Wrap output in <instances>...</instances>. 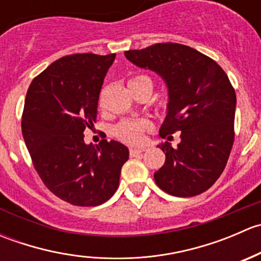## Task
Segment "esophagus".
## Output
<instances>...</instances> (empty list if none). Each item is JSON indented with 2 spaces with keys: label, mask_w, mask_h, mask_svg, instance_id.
<instances>
[{
  "label": "esophagus",
  "mask_w": 261,
  "mask_h": 261,
  "mask_svg": "<svg viewBox=\"0 0 261 261\" xmlns=\"http://www.w3.org/2000/svg\"><path fill=\"white\" fill-rule=\"evenodd\" d=\"M146 150V147H130V155L131 156H135V155L141 154Z\"/></svg>",
  "instance_id": "1"
}]
</instances>
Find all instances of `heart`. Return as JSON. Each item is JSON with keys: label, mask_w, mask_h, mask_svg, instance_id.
I'll list each match as a JSON object with an SVG mask.
<instances>
[{"label": "heart", "mask_w": 261, "mask_h": 261, "mask_svg": "<svg viewBox=\"0 0 261 261\" xmlns=\"http://www.w3.org/2000/svg\"><path fill=\"white\" fill-rule=\"evenodd\" d=\"M149 83L152 86V82L147 75H136L128 81V87L138 86V84ZM149 127V123L146 121H134V120H125L118 122L115 126L114 134L118 140L123 141L126 144H140L143 141L144 133Z\"/></svg>", "instance_id": "1"}]
</instances>
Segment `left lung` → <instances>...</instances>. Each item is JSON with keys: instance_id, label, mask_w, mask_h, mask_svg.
<instances>
[{"instance_id": "left-lung-1", "label": "left lung", "mask_w": 261, "mask_h": 261, "mask_svg": "<svg viewBox=\"0 0 261 261\" xmlns=\"http://www.w3.org/2000/svg\"><path fill=\"white\" fill-rule=\"evenodd\" d=\"M125 57L167 84L160 136L181 131L175 149L168 141L158 145L165 163L154 173L155 183L175 197L203 193L222 174L235 139L236 94L227 74L211 58L181 44H155Z\"/></svg>"}]
</instances>
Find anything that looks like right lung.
I'll list each match as a JSON object with an SVG mask.
<instances>
[{
	"label": "right lung",
	"mask_w": 261,
	"mask_h": 261,
	"mask_svg": "<svg viewBox=\"0 0 261 261\" xmlns=\"http://www.w3.org/2000/svg\"><path fill=\"white\" fill-rule=\"evenodd\" d=\"M116 54H73L55 60L28 89L21 128L34 167L50 192L74 206L114 196L128 149L118 141L84 143Z\"/></svg>",
	"instance_id": "add662e5"
}]
</instances>
